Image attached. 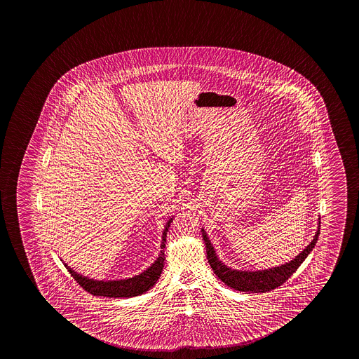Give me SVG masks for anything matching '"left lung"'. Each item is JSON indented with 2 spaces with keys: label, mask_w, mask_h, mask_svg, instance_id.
<instances>
[{
  "label": "left lung",
  "mask_w": 359,
  "mask_h": 359,
  "mask_svg": "<svg viewBox=\"0 0 359 359\" xmlns=\"http://www.w3.org/2000/svg\"><path fill=\"white\" fill-rule=\"evenodd\" d=\"M318 236H319V230L314 236V239L311 241V244L287 264L276 266L271 269H265V271H239L230 269L217 259L212 243L206 236L205 231L203 230V239L206 245V258L215 276L230 288L236 289L239 292H252V293L271 292L273 289L280 287L283 283L287 282L294 271H297L300 264L306 260L308 254L313 250V248L317 243Z\"/></svg>",
  "instance_id": "left-lung-1"
}]
</instances>
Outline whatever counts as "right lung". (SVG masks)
I'll return each instance as SVG.
<instances>
[{
    "mask_svg": "<svg viewBox=\"0 0 359 359\" xmlns=\"http://www.w3.org/2000/svg\"><path fill=\"white\" fill-rule=\"evenodd\" d=\"M171 220L165 225L164 233H163V243H161V250H160L159 258L154 262L151 266H149L147 271H144L140 276L129 278L125 280H107V282H97L94 279H88L86 276L77 274L76 271H72L70 266L65 264L66 269L69 271L71 276L79 283L81 288L85 289L88 293L101 297H112V298H130L136 297L140 294L145 293L149 289L153 287L155 283L158 282L161 271L164 268V248L166 241V233L168 228L170 226Z\"/></svg>",
    "mask_w": 359,
    "mask_h": 359,
    "instance_id": "add662e5",
    "label": "right lung"
}]
</instances>
